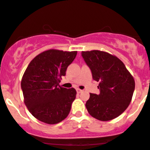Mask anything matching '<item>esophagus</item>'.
Listing matches in <instances>:
<instances>
[{
    "label": "esophagus",
    "mask_w": 150,
    "mask_h": 150,
    "mask_svg": "<svg viewBox=\"0 0 150 150\" xmlns=\"http://www.w3.org/2000/svg\"><path fill=\"white\" fill-rule=\"evenodd\" d=\"M77 93H81L82 92V90L80 89H77Z\"/></svg>",
    "instance_id": "obj_1"
}]
</instances>
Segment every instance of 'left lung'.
<instances>
[{"label":"left lung","mask_w":150,"mask_h":150,"mask_svg":"<svg viewBox=\"0 0 150 150\" xmlns=\"http://www.w3.org/2000/svg\"><path fill=\"white\" fill-rule=\"evenodd\" d=\"M90 68L93 80L99 82V94L90 93L86 102L88 113L94 118L108 121L119 116L128 108L135 90V80L124 63L105 51H82Z\"/></svg>","instance_id":"obj_1"}]
</instances>
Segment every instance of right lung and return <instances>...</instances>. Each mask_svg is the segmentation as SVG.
Returning a JSON list of instances; mask_svg holds the SVG:
<instances>
[{
    "label": "right lung",
    "instance_id": "right-lung-1",
    "mask_svg": "<svg viewBox=\"0 0 150 150\" xmlns=\"http://www.w3.org/2000/svg\"><path fill=\"white\" fill-rule=\"evenodd\" d=\"M77 53L44 51L30 62L22 76L24 102L32 116L43 123L56 124L69 114L76 90L62 87L59 83Z\"/></svg>",
    "mask_w": 150,
    "mask_h": 150
}]
</instances>
